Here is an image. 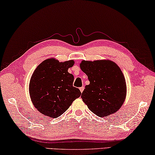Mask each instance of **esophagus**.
<instances>
[{"label": "esophagus", "mask_w": 155, "mask_h": 155, "mask_svg": "<svg viewBox=\"0 0 155 155\" xmlns=\"http://www.w3.org/2000/svg\"><path fill=\"white\" fill-rule=\"evenodd\" d=\"M79 90H80V91H81V92H83V90H84V87H81L80 88H79Z\"/></svg>", "instance_id": "esophagus-1"}]
</instances>
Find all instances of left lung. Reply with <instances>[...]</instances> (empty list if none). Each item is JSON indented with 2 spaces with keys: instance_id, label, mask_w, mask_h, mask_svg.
I'll list each match as a JSON object with an SVG mask.
<instances>
[{
  "instance_id": "8db88e82",
  "label": "left lung",
  "mask_w": 155,
  "mask_h": 155,
  "mask_svg": "<svg viewBox=\"0 0 155 155\" xmlns=\"http://www.w3.org/2000/svg\"><path fill=\"white\" fill-rule=\"evenodd\" d=\"M80 68L90 84L81 94L83 101L97 116L108 117L117 112L126 97L127 86L120 68L108 59L83 60Z\"/></svg>"
}]
</instances>
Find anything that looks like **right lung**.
Listing matches in <instances>:
<instances>
[{"label":"right lung","mask_w":155,"mask_h":155,"mask_svg":"<svg viewBox=\"0 0 155 155\" xmlns=\"http://www.w3.org/2000/svg\"><path fill=\"white\" fill-rule=\"evenodd\" d=\"M74 64V60L59 62L50 58L34 71L29 96L35 108L45 116L53 119L61 116L81 94L78 88L73 87L74 76L68 72Z\"/></svg>","instance_id":"obj_1"}]
</instances>
